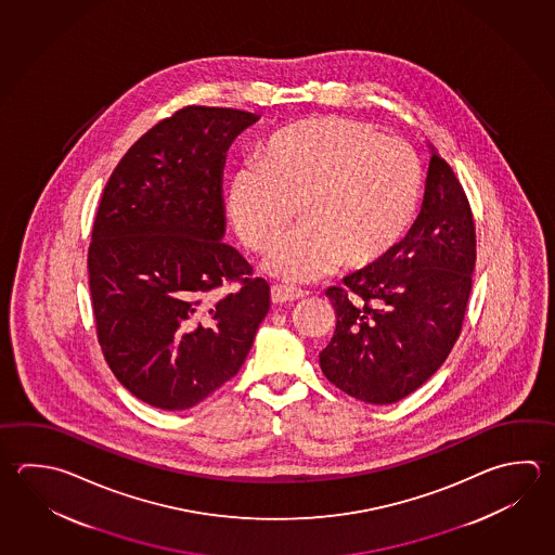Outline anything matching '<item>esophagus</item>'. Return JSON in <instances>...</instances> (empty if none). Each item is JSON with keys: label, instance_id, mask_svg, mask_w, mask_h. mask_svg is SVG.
<instances>
[{"label": "esophagus", "instance_id": "34e87169", "mask_svg": "<svg viewBox=\"0 0 555 555\" xmlns=\"http://www.w3.org/2000/svg\"><path fill=\"white\" fill-rule=\"evenodd\" d=\"M308 293H304L300 288H294L288 284H272L271 286V300L274 304L294 302L300 300Z\"/></svg>", "mask_w": 555, "mask_h": 555}]
</instances>
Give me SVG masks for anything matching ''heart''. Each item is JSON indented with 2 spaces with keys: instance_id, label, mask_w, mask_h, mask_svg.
<instances>
[{
  "instance_id": "1",
  "label": "heart",
  "mask_w": 555,
  "mask_h": 555,
  "mask_svg": "<svg viewBox=\"0 0 555 555\" xmlns=\"http://www.w3.org/2000/svg\"><path fill=\"white\" fill-rule=\"evenodd\" d=\"M416 153L357 119L324 117L286 127L231 178L228 211L240 240L271 249L293 221L300 228L272 251L267 269L284 281H315L369 269L397 247L418 208Z\"/></svg>"
}]
</instances>
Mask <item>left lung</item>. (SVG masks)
<instances>
[{"label": "left lung", "instance_id": "obj_1", "mask_svg": "<svg viewBox=\"0 0 555 555\" xmlns=\"http://www.w3.org/2000/svg\"><path fill=\"white\" fill-rule=\"evenodd\" d=\"M475 259L469 199L453 168L431 151L409 235L377 264L325 291L337 318L320 353L327 380L369 404H392L422 387L460 337Z\"/></svg>", "mask_w": 555, "mask_h": 555}]
</instances>
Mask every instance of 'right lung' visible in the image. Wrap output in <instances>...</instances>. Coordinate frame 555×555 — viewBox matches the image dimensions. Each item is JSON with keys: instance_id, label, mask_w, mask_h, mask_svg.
<instances>
[{"instance_id": "1", "label": "right lung", "mask_w": 555, "mask_h": 555, "mask_svg": "<svg viewBox=\"0 0 555 555\" xmlns=\"http://www.w3.org/2000/svg\"><path fill=\"white\" fill-rule=\"evenodd\" d=\"M259 117L186 105L139 137L105 184L88 249L95 334L117 380L186 410L237 375L271 288L223 240L225 151ZM241 286L220 299L225 283Z\"/></svg>"}]
</instances>
